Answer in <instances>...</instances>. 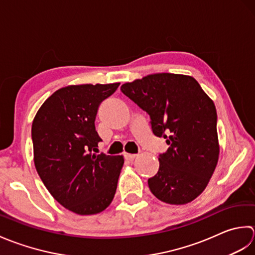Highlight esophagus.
I'll list each match as a JSON object with an SVG mask.
<instances>
[{
	"label": "esophagus",
	"mask_w": 255,
	"mask_h": 255,
	"mask_svg": "<svg viewBox=\"0 0 255 255\" xmlns=\"http://www.w3.org/2000/svg\"><path fill=\"white\" fill-rule=\"evenodd\" d=\"M124 156H126V158L128 159V160H133V159H135V158L137 157V155H136V154H128V153H126V155H124Z\"/></svg>",
	"instance_id": "esophagus-1"
}]
</instances>
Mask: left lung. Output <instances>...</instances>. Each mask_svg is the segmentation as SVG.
I'll return each instance as SVG.
<instances>
[{
  "instance_id": "8db88e82",
  "label": "left lung",
  "mask_w": 255,
  "mask_h": 255,
  "mask_svg": "<svg viewBox=\"0 0 255 255\" xmlns=\"http://www.w3.org/2000/svg\"><path fill=\"white\" fill-rule=\"evenodd\" d=\"M121 91L149 114L153 133L169 145L159 155L157 174L148 179L152 194L169 205L195 200L219 158L214 101L195 78L168 72L127 82Z\"/></svg>"
}]
</instances>
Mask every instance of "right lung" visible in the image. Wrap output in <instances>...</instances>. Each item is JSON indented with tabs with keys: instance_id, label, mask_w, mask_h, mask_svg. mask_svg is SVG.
Wrapping results in <instances>:
<instances>
[{
	"instance_id": "1",
	"label": "right lung",
	"mask_w": 255,
	"mask_h": 255,
	"mask_svg": "<svg viewBox=\"0 0 255 255\" xmlns=\"http://www.w3.org/2000/svg\"><path fill=\"white\" fill-rule=\"evenodd\" d=\"M119 86L120 82L60 88L33 120L36 170L50 195L77 215L99 214L116 195L123 156L92 152L101 141L95 127L99 105Z\"/></svg>"
}]
</instances>
